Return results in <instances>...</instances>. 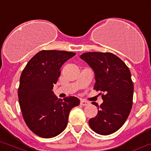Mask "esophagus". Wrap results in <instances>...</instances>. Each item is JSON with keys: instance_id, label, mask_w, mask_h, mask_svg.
Returning a JSON list of instances; mask_svg holds the SVG:
<instances>
[{"instance_id": "obj_1", "label": "esophagus", "mask_w": 151, "mask_h": 151, "mask_svg": "<svg viewBox=\"0 0 151 151\" xmlns=\"http://www.w3.org/2000/svg\"><path fill=\"white\" fill-rule=\"evenodd\" d=\"M88 102H87V101H85V100H84V99H82V100H81L80 101V104L81 105V106H87V105H88Z\"/></svg>"}]
</instances>
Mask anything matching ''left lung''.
Returning a JSON list of instances; mask_svg holds the SVG:
<instances>
[{
    "label": "left lung",
    "instance_id": "obj_1",
    "mask_svg": "<svg viewBox=\"0 0 151 151\" xmlns=\"http://www.w3.org/2000/svg\"><path fill=\"white\" fill-rule=\"evenodd\" d=\"M95 73L93 89L100 91L103 103L96 106L98 113L89 120L93 130L103 135L118 130L130 113L133 99V82L128 66L110 52H86L80 56Z\"/></svg>",
    "mask_w": 151,
    "mask_h": 151
}]
</instances>
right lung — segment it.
<instances>
[{
	"mask_svg": "<svg viewBox=\"0 0 151 151\" xmlns=\"http://www.w3.org/2000/svg\"><path fill=\"white\" fill-rule=\"evenodd\" d=\"M75 55L66 51L42 50L22 71L18 89L19 105L26 124L38 136L49 139L61 133L71 109L79 105L78 98L59 99L52 91L60 77V67Z\"/></svg>",
	"mask_w": 151,
	"mask_h": 151,
	"instance_id": "obj_1",
	"label": "right lung"
}]
</instances>
